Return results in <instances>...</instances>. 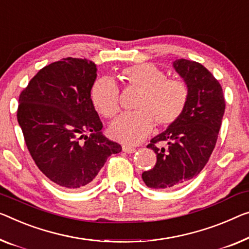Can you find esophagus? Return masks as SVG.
I'll use <instances>...</instances> for the list:
<instances>
[{
    "label": "esophagus",
    "instance_id": "1",
    "mask_svg": "<svg viewBox=\"0 0 249 249\" xmlns=\"http://www.w3.org/2000/svg\"><path fill=\"white\" fill-rule=\"evenodd\" d=\"M122 150H123L125 153H134V152L136 151V148L131 146V145H123L122 146Z\"/></svg>",
    "mask_w": 249,
    "mask_h": 249
}]
</instances>
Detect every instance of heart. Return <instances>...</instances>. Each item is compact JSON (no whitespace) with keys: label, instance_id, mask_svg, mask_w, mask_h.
I'll use <instances>...</instances> for the list:
<instances>
[{"label":"heart","instance_id":"heart-1","mask_svg":"<svg viewBox=\"0 0 249 249\" xmlns=\"http://www.w3.org/2000/svg\"><path fill=\"white\" fill-rule=\"evenodd\" d=\"M121 78L127 87L137 88L141 94L136 112L121 115L109 127L114 140L136 144L145 139L154 123L166 128L177 123L187 108L190 90L183 80L168 78L154 64L145 62L122 70ZM90 102L99 115L112 118L120 110V89L108 77L99 78L90 88Z\"/></svg>","mask_w":249,"mask_h":249}]
</instances>
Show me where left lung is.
I'll return each mask as SVG.
<instances>
[{"instance_id":"1","label":"left lung","mask_w":249,"mask_h":249,"mask_svg":"<svg viewBox=\"0 0 249 249\" xmlns=\"http://www.w3.org/2000/svg\"><path fill=\"white\" fill-rule=\"evenodd\" d=\"M173 67L188 85L190 97L180 120L146 146L157 153V163L142 173V179L147 187L159 190L181 185L205 168L217 143L226 107L219 81L201 64L178 59Z\"/></svg>"}]
</instances>
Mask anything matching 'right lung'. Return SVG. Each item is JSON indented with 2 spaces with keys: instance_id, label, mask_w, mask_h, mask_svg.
<instances>
[{
  "instance_id": "1",
  "label": "right lung",
  "mask_w": 249,
  "mask_h": 249,
  "mask_svg": "<svg viewBox=\"0 0 249 249\" xmlns=\"http://www.w3.org/2000/svg\"><path fill=\"white\" fill-rule=\"evenodd\" d=\"M96 71L87 59L64 58L39 70L18 96V122L33 161L66 189L90 183L107 158L122 150L101 133L90 102Z\"/></svg>"
}]
</instances>
